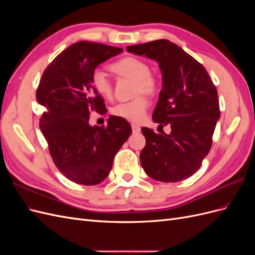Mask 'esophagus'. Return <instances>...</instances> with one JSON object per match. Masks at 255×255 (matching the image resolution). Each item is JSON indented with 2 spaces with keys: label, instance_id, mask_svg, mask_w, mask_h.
Segmentation results:
<instances>
[{
  "label": "esophagus",
  "instance_id": "1",
  "mask_svg": "<svg viewBox=\"0 0 255 255\" xmlns=\"http://www.w3.org/2000/svg\"><path fill=\"white\" fill-rule=\"evenodd\" d=\"M132 130H133V133H139L140 128L136 125H132Z\"/></svg>",
  "mask_w": 255,
  "mask_h": 255
}]
</instances>
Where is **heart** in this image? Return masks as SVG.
Returning <instances> with one entry per match:
<instances>
[{"label":"heart","mask_w":255,"mask_h":255,"mask_svg":"<svg viewBox=\"0 0 255 255\" xmlns=\"http://www.w3.org/2000/svg\"><path fill=\"white\" fill-rule=\"evenodd\" d=\"M111 69L120 76L136 81L135 96L156 94L158 84L155 78L151 75V68L148 63L135 56H126L115 61ZM92 88L99 96L104 99L113 97V84L109 76L101 68H96L90 75ZM149 107V102L144 97L139 96L132 101L121 102L112 109V114L116 117L125 119L129 122L138 123L143 120Z\"/></svg>","instance_id":"obj_1"}]
</instances>
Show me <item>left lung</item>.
Here are the masks:
<instances>
[{"label":"left lung","mask_w":255,"mask_h":255,"mask_svg":"<svg viewBox=\"0 0 255 255\" xmlns=\"http://www.w3.org/2000/svg\"><path fill=\"white\" fill-rule=\"evenodd\" d=\"M127 51L158 63L163 89L152 118L161 128H171L170 134L141 128L145 137L140 153L143 170L160 182L187 179L199 170L211 150L220 118L217 89L199 61L167 39L128 45Z\"/></svg>","instance_id":"8db88e82"}]
</instances>
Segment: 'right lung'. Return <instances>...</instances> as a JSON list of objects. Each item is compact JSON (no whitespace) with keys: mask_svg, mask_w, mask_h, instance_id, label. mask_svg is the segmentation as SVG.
Listing matches in <instances>:
<instances>
[{"mask_svg":"<svg viewBox=\"0 0 255 255\" xmlns=\"http://www.w3.org/2000/svg\"><path fill=\"white\" fill-rule=\"evenodd\" d=\"M121 52V48L98 42H75L53 59L38 85L36 99L45 110L39 127L52 159L76 184L89 186L104 181L116 153L132 133L129 123L116 116H111L107 126L89 125L91 112L106 113L90 75Z\"/></svg>","mask_w":255,"mask_h":255,"instance_id":"1","label":"right lung"}]
</instances>
